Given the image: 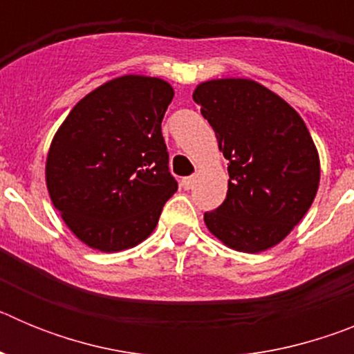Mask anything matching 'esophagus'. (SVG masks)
Masks as SVG:
<instances>
[{
	"label": "esophagus",
	"instance_id": "esophagus-1",
	"mask_svg": "<svg viewBox=\"0 0 354 354\" xmlns=\"http://www.w3.org/2000/svg\"><path fill=\"white\" fill-rule=\"evenodd\" d=\"M180 184H183L184 189H192L193 184H195V177H193V175H189V177H184V179L180 180Z\"/></svg>",
	"mask_w": 354,
	"mask_h": 354
}]
</instances>
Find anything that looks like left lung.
I'll return each mask as SVG.
<instances>
[{
  "mask_svg": "<svg viewBox=\"0 0 354 354\" xmlns=\"http://www.w3.org/2000/svg\"><path fill=\"white\" fill-rule=\"evenodd\" d=\"M193 101L214 129L230 177L227 198L205 212V225L237 252L271 248L317 193L319 156L305 122L252 80L205 81Z\"/></svg>",
  "mask_w": 354,
  "mask_h": 354,
  "instance_id": "1",
  "label": "left lung"
}]
</instances>
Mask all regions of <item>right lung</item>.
<instances>
[{
    "label": "right lung",
    "mask_w": 354,
    "mask_h": 354,
    "mask_svg": "<svg viewBox=\"0 0 354 354\" xmlns=\"http://www.w3.org/2000/svg\"><path fill=\"white\" fill-rule=\"evenodd\" d=\"M174 90L158 77L122 76L81 99L51 143L53 204L84 245L133 248L152 234L177 192L161 122Z\"/></svg>",
    "instance_id": "right-lung-1"
}]
</instances>
